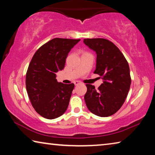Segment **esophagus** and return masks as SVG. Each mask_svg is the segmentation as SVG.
I'll list each match as a JSON object with an SVG mask.
<instances>
[{"label": "esophagus", "mask_w": 155, "mask_h": 155, "mask_svg": "<svg viewBox=\"0 0 155 155\" xmlns=\"http://www.w3.org/2000/svg\"><path fill=\"white\" fill-rule=\"evenodd\" d=\"M74 85H75L76 86H77V85H79V84H80L81 83L79 82V81H74Z\"/></svg>", "instance_id": "esophagus-1"}]
</instances>
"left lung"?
Here are the masks:
<instances>
[{
	"instance_id": "1",
	"label": "left lung",
	"mask_w": 155,
	"mask_h": 155,
	"mask_svg": "<svg viewBox=\"0 0 155 155\" xmlns=\"http://www.w3.org/2000/svg\"><path fill=\"white\" fill-rule=\"evenodd\" d=\"M83 42L96 52L94 73L103 80L98 90L86 84L87 92L84 96L86 105L98 116H111L121 108L128 95L131 83L129 65L122 52L111 41L94 38L84 39Z\"/></svg>"
}]
</instances>
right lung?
I'll return each mask as SVG.
<instances>
[{
  "instance_id": "right-lung-1",
  "label": "right lung",
  "mask_w": 155,
  "mask_h": 155,
  "mask_svg": "<svg viewBox=\"0 0 155 155\" xmlns=\"http://www.w3.org/2000/svg\"><path fill=\"white\" fill-rule=\"evenodd\" d=\"M80 40L52 39L35 52L28 65V98L36 112L46 119L57 118L67 110L74 85L57 82L56 73L64 69L68 53Z\"/></svg>"
}]
</instances>
